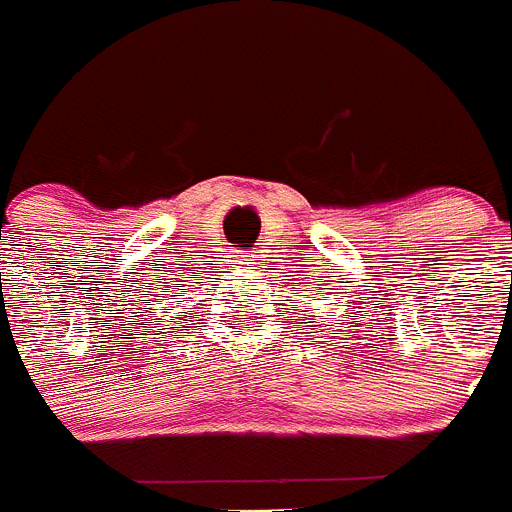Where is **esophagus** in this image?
I'll return each mask as SVG.
<instances>
[{"label": "esophagus", "instance_id": "obj_1", "mask_svg": "<svg viewBox=\"0 0 512 512\" xmlns=\"http://www.w3.org/2000/svg\"><path fill=\"white\" fill-rule=\"evenodd\" d=\"M256 261H259V251L241 253V264H256Z\"/></svg>", "mask_w": 512, "mask_h": 512}]
</instances>
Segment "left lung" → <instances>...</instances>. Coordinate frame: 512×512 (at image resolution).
Returning <instances> with one entry per match:
<instances>
[{
	"label": "left lung",
	"instance_id": "left-lung-1",
	"mask_svg": "<svg viewBox=\"0 0 512 512\" xmlns=\"http://www.w3.org/2000/svg\"><path fill=\"white\" fill-rule=\"evenodd\" d=\"M302 312H305V310H302ZM315 318H320V315H315ZM312 323H315V320H312Z\"/></svg>",
	"mask_w": 512,
	"mask_h": 512
}]
</instances>
